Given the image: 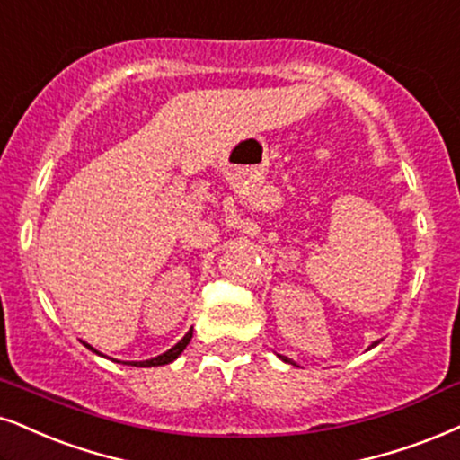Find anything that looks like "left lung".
<instances>
[{"mask_svg":"<svg viewBox=\"0 0 460 460\" xmlns=\"http://www.w3.org/2000/svg\"><path fill=\"white\" fill-rule=\"evenodd\" d=\"M377 343H379V341H376L373 345H377ZM373 345H371V348H373ZM281 360H283V362H290V365H296V362H292L290 358H288V356H281Z\"/></svg>","mask_w":460,"mask_h":460,"instance_id":"1","label":"left lung"}]
</instances>
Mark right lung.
<instances>
[{"label": "right lung", "mask_w": 460, "mask_h": 460, "mask_svg": "<svg viewBox=\"0 0 460 460\" xmlns=\"http://www.w3.org/2000/svg\"><path fill=\"white\" fill-rule=\"evenodd\" d=\"M191 334H194V331L187 332L185 337L181 339V341H179L177 345H172V348H170L168 351H164V354L155 356V358H151V360H140V362H123V365H132V367H162V365H168V362H172V360L179 358L181 351H183V349L187 348V343L191 341ZM83 343H84V341H83ZM84 348H89L92 351H95V354H100V351L93 349L89 343H84Z\"/></svg>", "instance_id": "add662e5"}]
</instances>
